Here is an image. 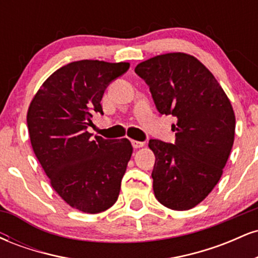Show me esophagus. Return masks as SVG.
<instances>
[{
  "label": "esophagus",
  "mask_w": 258,
  "mask_h": 258,
  "mask_svg": "<svg viewBox=\"0 0 258 258\" xmlns=\"http://www.w3.org/2000/svg\"><path fill=\"white\" fill-rule=\"evenodd\" d=\"M132 146L135 149H138V148L144 147V142H138V141H132Z\"/></svg>",
  "instance_id": "1"
}]
</instances>
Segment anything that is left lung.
<instances>
[{
	"instance_id": "left-lung-1",
	"label": "left lung",
	"mask_w": 258,
	"mask_h": 258,
	"mask_svg": "<svg viewBox=\"0 0 258 258\" xmlns=\"http://www.w3.org/2000/svg\"><path fill=\"white\" fill-rule=\"evenodd\" d=\"M135 72L149 86L160 114L177 119L174 144L149 141L154 194L171 210L193 209L211 193L229 158L235 133L230 100L212 73L186 53L156 55Z\"/></svg>"
}]
</instances>
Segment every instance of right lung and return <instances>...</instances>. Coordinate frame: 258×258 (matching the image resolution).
Segmentation results:
<instances>
[{
	"label": "right lung",
	"instance_id": "add662e5",
	"mask_svg": "<svg viewBox=\"0 0 258 258\" xmlns=\"http://www.w3.org/2000/svg\"><path fill=\"white\" fill-rule=\"evenodd\" d=\"M130 63L73 61L43 82L29 106L26 122L35 155L65 203L99 214L116 203L133 148L127 138H92L87 127L112 80Z\"/></svg>",
	"mask_w": 258,
	"mask_h": 258
}]
</instances>
